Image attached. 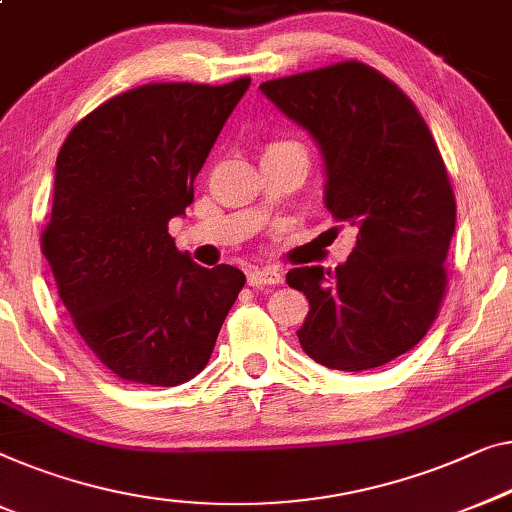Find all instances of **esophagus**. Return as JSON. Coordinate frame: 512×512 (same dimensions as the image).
Here are the masks:
<instances>
[{"label": "esophagus", "instance_id": "esophagus-1", "mask_svg": "<svg viewBox=\"0 0 512 512\" xmlns=\"http://www.w3.org/2000/svg\"><path fill=\"white\" fill-rule=\"evenodd\" d=\"M284 281V274L279 270H272V268H254L247 272V284L249 286H274V284H281Z\"/></svg>", "mask_w": 512, "mask_h": 512}]
</instances>
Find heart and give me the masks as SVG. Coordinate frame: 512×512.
I'll return each instance as SVG.
<instances>
[{
    "instance_id": "obj_1",
    "label": "heart",
    "mask_w": 512,
    "mask_h": 512,
    "mask_svg": "<svg viewBox=\"0 0 512 512\" xmlns=\"http://www.w3.org/2000/svg\"><path fill=\"white\" fill-rule=\"evenodd\" d=\"M279 145H288V143H277V145H272V147H279Z\"/></svg>"
}]
</instances>
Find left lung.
Instances as JSON below:
<instances>
[{"label":"left lung","mask_w":512,"mask_h":512,"mask_svg":"<svg viewBox=\"0 0 512 512\" xmlns=\"http://www.w3.org/2000/svg\"><path fill=\"white\" fill-rule=\"evenodd\" d=\"M261 92L314 140L323 203L358 228L335 272L286 274L309 300L302 351L339 372L381 367L427 335L446 293L455 196L439 147L409 96L367 64L268 80Z\"/></svg>","instance_id":"left-lung-1"}]
</instances>
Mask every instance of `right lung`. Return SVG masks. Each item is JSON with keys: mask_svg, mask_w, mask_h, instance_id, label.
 <instances>
[{"mask_svg": "<svg viewBox=\"0 0 512 512\" xmlns=\"http://www.w3.org/2000/svg\"><path fill=\"white\" fill-rule=\"evenodd\" d=\"M249 83L136 87L80 120L57 154L41 249L80 337L124 381L194 379L242 291L233 265L207 270L180 254L168 221L194 203Z\"/></svg>", "mask_w": 512, "mask_h": 512, "instance_id": "add662e5", "label": "right lung"}]
</instances>
